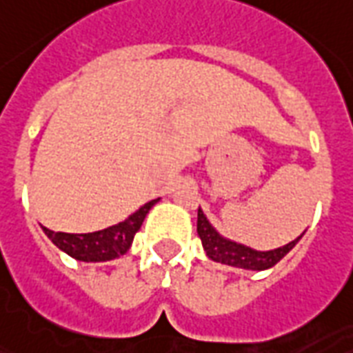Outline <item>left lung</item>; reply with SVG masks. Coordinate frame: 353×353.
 I'll return each mask as SVG.
<instances>
[{
    "mask_svg": "<svg viewBox=\"0 0 353 353\" xmlns=\"http://www.w3.org/2000/svg\"><path fill=\"white\" fill-rule=\"evenodd\" d=\"M198 236L202 239L203 250L208 252V256L213 262L226 263V265H234V268H243V270H254L262 271L268 268H273L276 262H281L290 250L296 247V243L301 239V236L294 239L288 245H284L281 249L268 250V252H260V250H252L245 245L224 239L219 232L210 224L205 219L202 210H198Z\"/></svg>",
    "mask_w": 353,
    "mask_h": 353,
    "instance_id": "1",
    "label": "left lung"
}]
</instances>
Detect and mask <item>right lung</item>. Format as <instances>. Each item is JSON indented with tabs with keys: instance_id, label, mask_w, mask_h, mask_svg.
Returning a JSON list of instances; mask_svg holds the SVG:
<instances>
[{
	"instance_id": "right-lung-1",
	"label": "right lung",
	"mask_w": 353,
	"mask_h": 353,
	"mask_svg": "<svg viewBox=\"0 0 353 353\" xmlns=\"http://www.w3.org/2000/svg\"><path fill=\"white\" fill-rule=\"evenodd\" d=\"M157 202L159 198L142 205L137 213L125 219L123 223L99 230L93 234H65V232H52L44 226L43 230L57 249L67 252L69 256L82 260V262H106V260L119 258L129 250L134 234L140 230L143 219Z\"/></svg>"
}]
</instances>
